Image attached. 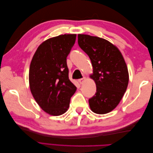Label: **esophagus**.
Masks as SVG:
<instances>
[{"label": "esophagus", "instance_id": "esophagus-1", "mask_svg": "<svg viewBox=\"0 0 153 153\" xmlns=\"http://www.w3.org/2000/svg\"><path fill=\"white\" fill-rule=\"evenodd\" d=\"M86 79L85 77H83L82 78H80V79H78V82H79V83L80 84H82L83 82H84V80Z\"/></svg>", "mask_w": 153, "mask_h": 153}]
</instances>
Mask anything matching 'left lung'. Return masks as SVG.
<instances>
[{
    "mask_svg": "<svg viewBox=\"0 0 153 153\" xmlns=\"http://www.w3.org/2000/svg\"><path fill=\"white\" fill-rule=\"evenodd\" d=\"M78 43L89 57L96 92L89 100L92 112L105 114L114 110L126 92L128 68L119 49L107 40L86 34L78 35Z\"/></svg>",
    "mask_w": 153,
    "mask_h": 153,
    "instance_id": "obj_1",
    "label": "left lung"
}]
</instances>
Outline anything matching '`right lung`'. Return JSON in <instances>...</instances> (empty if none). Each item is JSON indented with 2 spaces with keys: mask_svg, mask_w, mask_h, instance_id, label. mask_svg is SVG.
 Listing matches in <instances>:
<instances>
[{
  "mask_svg": "<svg viewBox=\"0 0 153 153\" xmlns=\"http://www.w3.org/2000/svg\"><path fill=\"white\" fill-rule=\"evenodd\" d=\"M76 34L50 38L36 51L29 68L31 93L40 107L52 115L65 113L76 87L69 80L66 58Z\"/></svg>",
  "mask_w": 153,
  "mask_h": 153,
  "instance_id": "add662e5",
  "label": "right lung"
}]
</instances>
